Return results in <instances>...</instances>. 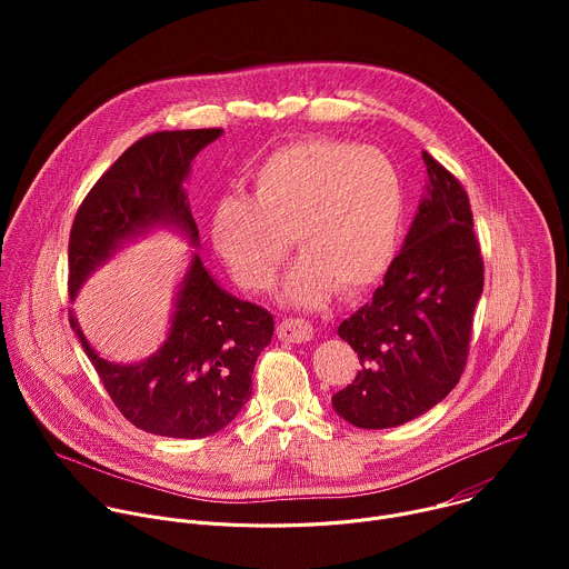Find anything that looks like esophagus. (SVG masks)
<instances>
[{"label": "esophagus", "instance_id": "esophagus-1", "mask_svg": "<svg viewBox=\"0 0 569 569\" xmlns=\"http://www.w3.org/2000/svg\"><path fill=\"white\" fill-rule=\"evenodd\" d=\"M277 336L283 340V342H308L312 338V323L306 321V319H295V317H288L283 319L279 327H277Z\"/></svg>", "mask_w": 569, "mask_h": 569}]
</instances>
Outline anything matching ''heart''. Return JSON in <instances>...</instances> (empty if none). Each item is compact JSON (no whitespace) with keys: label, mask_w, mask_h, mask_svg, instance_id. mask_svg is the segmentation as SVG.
<instances>
[{"label":"heart","mask_w":569,"mask_h":569,"mask_svg":"<svg viewBox=\"0 0 569 569\" xmlns=\"http://www.w3.org/2000/svg\"><path fill=\"white\" fill-rule=\"evenodd\" d=\"M252 198L224 196L211 216V246L238 286L266 292L290 254H303L283 299L317 306L336 288L369 292L400 248L405 182L378 148L336 137L286 143L254 167Z\"/></svg>","instance_id":"b5f03b06"}]
</instances>
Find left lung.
Returning a JSON list of instances; mask_svg holds the SVG:
<instances>
[{
	"mask_svg": "<svg viewBox=\"0 0 569 569\" xmlns=\"http://www.w3.org/2000/svg\"><path fill=\"white\" fill-rule=\"evenodd\" d=\"M428 196L373 299L340 323L362 369L333 393L356 428L382 430L426 415L459 382L483 290V259L461 182L423 150Z\"/></svg>",
	"mask_w": 569,
	"mask_h": 569,
	"instance_id": "left-lung-1",
	"label": "left lung"
}]
</instances>
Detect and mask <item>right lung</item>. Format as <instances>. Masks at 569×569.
Masks as SVG:
<instances>
[{
	"label": "right lung",
	"mask_w": 569,
	"mask_h": 569,
	"mask_svg": "<svg viewBox=\"0 0 569 569\" xmlns=\"http://www.w3.org/2000/svg\"><path fill=\"white\" fill-rule=\"evenodd\" d=\"M220 128L164 130L134 141L80 202L69 233V297L123 240L159 222L198 242V224L182 182L193 157ZM69 323L117 410L139 430L173 439L216 435L252 393L259 353L274 333L272 315L227 295L193 257L178 292L169 338L139 365H112Z\"/></svg>",
	"instance_id": "obj_1"
}]
</instances>
